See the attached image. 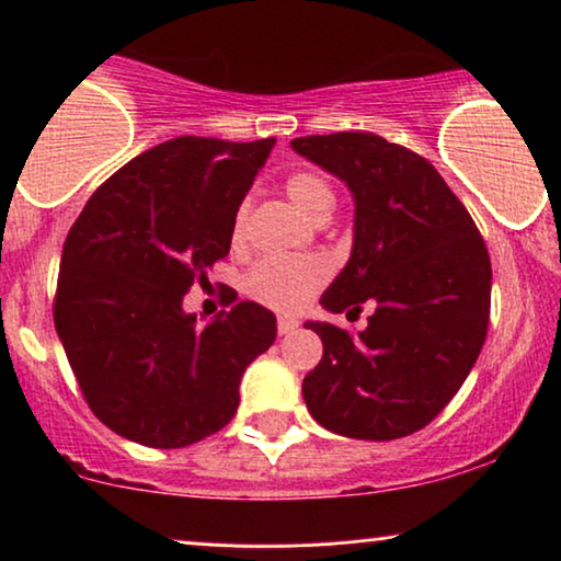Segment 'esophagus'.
I'll use <instances>...</instances> for the list:
<instances>
[{"instance_id":"esophagus-1","label":"esophagus","mask_w":561,"mask_h":561,"mask_svg":"<svg viewBox=\"0 0 561 561\" xmlns=\"http://www.w3.org/2000/svg\"><path fill=\"white\" fill-rule=\"evenodd\" d=\"M295 318H287V316H279V321H276V331H279V336H287V333H293L297 329Z\"/></svg>"}]
</instances>
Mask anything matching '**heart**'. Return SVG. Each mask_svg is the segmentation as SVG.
Returning a JSON list of instances; mask_svg holds the SVG:
<instances>
[{
	"label": "heart",
	"mask_w": 561,
	"mask_h": 561,
	"mask_svg": "<svg viewBox=\"0 0 561 561\" xmlns=\"http://www.w3.org/2000/svg\"><path fill=\"white\" fill-rule=\"evenodd\" d=\"M285 191L289 202L313 222L329 219L333 204H336L329 181L316 173H293L285 183ZM248 211H251V202L245 198L236 211V219H232V240L236 243L243 240ZM325 279H329V266L316 256L264 259L251 268L245 287L259 302L293 313V310H300L310 302V297L325 285Z\"/></svg>",
	"instance_id": "1"
}]
</instances>
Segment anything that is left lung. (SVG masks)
Here are the masks:
<instances>
[{
  "instance_id": "1",
  "label": "left lung",
  "mask_w": 561,
  "mask_h": 561,
  "mask_svg": "<svg viewBox=\"0 0 561 561\" xmlns=\"http://www.w3.org/2000/svg\"><path fill=\"white\" fill-rule=\"evenodd\" d=\"M293 150L342 179L354 198V243L321 305H373L367 329L308 321L323 357L302 380L321 427L396 439L427 427L469 378L486 339L492 264L484 238L422 154L370 131L293 139Z\"/></svg>"
}]
</instances>
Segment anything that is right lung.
Instances as JSON below:
<instances>
[{
  "mask_svg": "<svg viewBox=\"0 0 561 561\" xmlns=\"http://www.w3.org/2000/svg\"><path fill=\"white\" fill-rule=\"evenodd\" d=\"M274 139L162 141L111 175L64 240L54 323L84 401L150 448H186L238 411L276 318L236 302L204 329L183 295L230 253L232 219Z\"/></svg>",
  "mask_w": 561,
  "mask_h": 561,
  "instance_id": "obj_1",
  "label": "right lung"
}]
</instances>
